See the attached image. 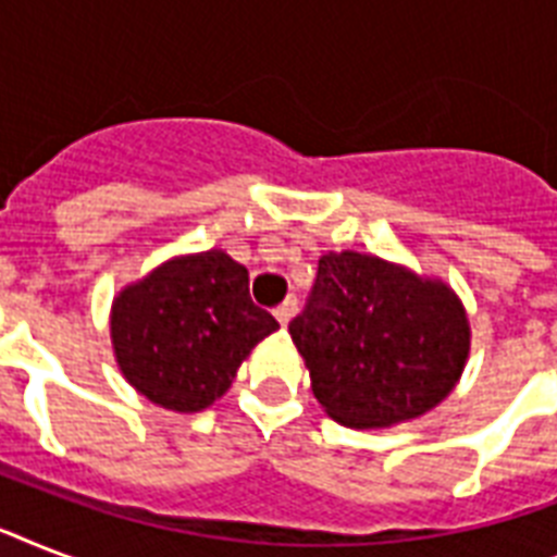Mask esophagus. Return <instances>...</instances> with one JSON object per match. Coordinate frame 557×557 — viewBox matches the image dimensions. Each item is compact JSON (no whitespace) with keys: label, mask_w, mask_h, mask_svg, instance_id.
<instances>
[{"label":"esophagus","mask_w":557,"mask_h":557,"mask_svg":"<svg viewBox=\"0 0 557 557\" xmlns=\"http://www.w3.org/2000/svg\"><path fill=\"white\" fill-rule=\"evenodd\" d=\"M295 312H297V300L295 297H288V300H283V304L274 309V318L280 321V326H286V323L295 318Z\"/></svg>","instance_id":"1"}]
</instances>
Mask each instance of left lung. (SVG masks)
Listing matches in <instances>:
<instances>
[{
    "mask_svg": "<svg viewBox=\"0 0 557 557\" xmlns=\"http://www.w3.org/2000/svg\"><path fill=\"white\" fill-rule=\"evenodd\" d=\"M288 335L314 398L349 428H389L448 396L468 358V318L448 286L372 253H323Z\"/></svg>",
    "mask_w": 557,
    "mask_h": 557,
    "instance_id": "1",
    "label": "left lung"
}]
</instances>
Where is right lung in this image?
<instances>
[{
	"label": "right lung",
	"mask_w": 557,
	"mask_h": 557,
	"mask_svg": "<svg viewBox=\"0 0 557 557\" xmlns=\"http://www.w3.org/2000/svg\"><path fill=\"white\" fill-rule=\"evenodd\" d=\"M280 323L248 295V269L225 251L164 262L112 306V344L126 381L156 405L196 413L234 381Z\"/></svg>",
	"instance_id": "add662e5"
}]
</instances>
